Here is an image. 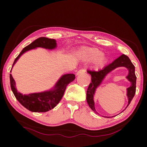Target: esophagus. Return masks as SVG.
Instances as JSON below:
<instances>
[{
  "instance_id": "esophagus-1",
  "label": "esophagus",
  "mask_w": 147,
  "mask_h": 147,
  "mask_svg": "<svg viewBox=\"0 0 147 147\" xmlns=\"http://www.w3.org/2000/svg\"><path fill=\"white\" fill-rule=\"evenodd\" d=\"M85 72H86L85 69H80L77 72L76 74H77V75H80V74H82L83 73H85Z\"/></svg>"
}]
</instances>
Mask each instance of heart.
<instances>
[{"label": "heart", "mask_w": 147, "mask_h": 147, "mask_svg": "<svg viewBox=\"0 0 147 147\" xmlns=\"http://www.w3.org/2000/svg\"><path fill=\"white\" fill-rule=\"evenodd\" d=\"M83 57L86 61H93L96 66H101L106 61V57L96 48L84 47L82 50Z\"/></svg>", "instance_id": "1"}]
</instances>
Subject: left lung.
Masks as SVG:
<instances>
[{
  "label": "left lung",
  "instance_id": "obj_1",
  "mask_svg": "<svg viewBox=\"0 0 147 147\" xmlns=\"http://www.w3.org/2000/svg\"><path fill=\"white\" fill-rule=\"evenodd\" d=\"M119 67H125L129 71L128 75L126 78L131 82V86L127 88V96L128 99V105L132 100L136 93V76L135 75V67L127 55L123 54L117 58L111 64H109L98 71H87V73L92 76V82L90 83L88 90L86 91V101L89 107L93 111L97 113L95 108V103L93 100V95L95 94L96 88L100 85L103 80L108 73L112 70ZM98 114V113H97Z\"/></svg>",
  "mask_w": 147,
  "mask_h": 147
}]
</instances>
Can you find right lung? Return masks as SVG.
<instances>
[{"label":"right lung","instance_id":"1","mask_svg":"<svg viewBox=\"0 0 147 147\" xmlns=\"http://www.w3.org/2000/svg\"><path fill=\"white\" fill-rule=\"evenodd\" d=\"M56 47H57V43L55 39L48 38L46 37H40L37 38L22 50L20 54L15 59L12 68L19 58L21 57V55L28 51L36 47L54 49ZM11 70L10 71L11 73ZM74 79H75V75L74 74H64L56 83L54 88L49 91L23 95L18 92L16 88L15 81L12 78V74H10L11 88L15 97L28 110L35 112H45L54 108L63 96L68 84L73 82Z\"/></svg>","mask_w":147,"mask_h":147}]
</instances>
